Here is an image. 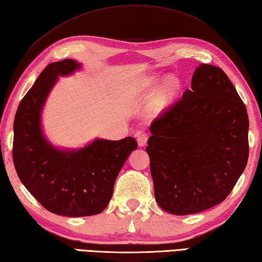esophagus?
<instances>
[{"label":"esophagus","instance_id":"esophagus-1","mask_svg":"<svg viewBox=\"0 0 262 262\" xmlns=\"http://www.w3.org/2000/svg\"><path fill=\"white\" fill-rule=\"evenodd\" d=\"M136 137H137V143H139L140 146H144L146 144L147 139H149V136H147L146 133H143V132L139 133Z\"/></svg>","mask_w":262,"mask_h":262}]
</instances>
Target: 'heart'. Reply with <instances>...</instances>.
I'll return each mask as SVG.
<instances>
[{"instance_id":"1","label":"heart","mask_w":262,"mask_h":262,"mask_svg":"<svg viewBox=\"0 0 262 262\" xmlns=\"http://www.w3.org/2000/svg\"><path fill=\"white\" fill-rule=\"evenodd\" d=\"M156 79H151L145 83V88L146 89H154L156 87ZM179 89V83L175 79L169 78L167 80H165L164 83L160 85L158 92H157L156 95V105L159 108H163L164 106L167 105V104L170 103L173 97L175 96Z\"/></svg>"}]
</instances>
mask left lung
Segmentation results:
<instances>
[{"label": "left lung", "mask_w": 262, "mask_h": 262, "mask_svg": "<svg viewBox=\"0 0 262 262\" xmlns=\"http://www.w3.org/2000/svg\"><path fill=\"white\" fill-rule=\"evenodd\" d=\"M145 150L155 197L188 215L222 203L249 159V116L222 69L202 64L191 88L152 121Z\"/></svg>", "instance_id": "8db88e82"}]
</instances>
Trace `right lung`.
<instances>
[{
    "mask_svg": "<svg viewBox=\"0 0 262 262\" xmlns=\"http://www.w3.org/2000/svg\"><path fill=\"white\" fill-rule=\"evenodd\" d=\"M80 64L64 59L49 64L23 97L13 121L12 158L26 189L46 210L64 216H89L105 210L134 137L96 140L79 151H60L42 136L40 113L58 75Z\"/></svg>",
    "mask_w": 262,
    "mask_h": 262,
    "instance_id": "right-lung-1",
    "label": "right lung"
}]
</instances>
